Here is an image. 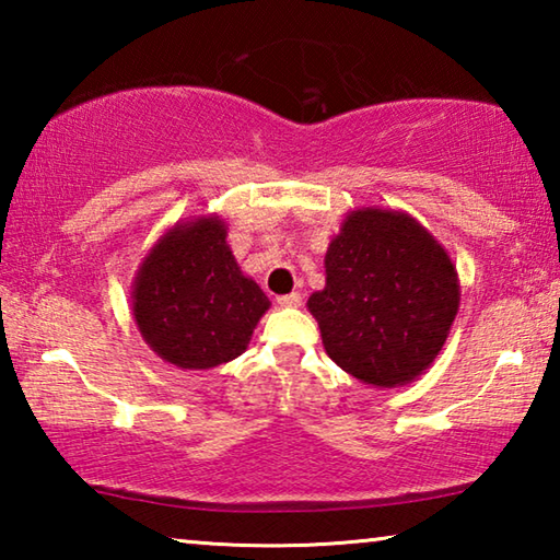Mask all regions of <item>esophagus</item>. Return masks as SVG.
<instances>
[{
  "mask_svg": "<svg viewBox=\"0 0 560 560\" xmlns=\"http://www.w3.org/2000/svg\"><path fill=\"white\" fill-rule=\"evenodd\" d=\"M303 303V296L299 291H291V293H287V296H279V306H283V308H299Z\"/></svg>",
  "mask_w": 560,
  "mask_h": 560,
  "instance_id": "34e87169",
  "label": "esophagus"
}]
</instances>
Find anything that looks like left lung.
Listing matches in <instances>:
<instances>
[{
  "label": "left lung",
  "mask_w": 560,
  "mask_h": 560,
  "mask_svg": "<svg viewBox=\"0 0 560 560\" xmlns=\"http://www.w3.org/2000/svg\"><path fill=\"white\" fill-rule=\"evenodd\" d=\"M326 287L311 293L328 358L360 383L402 387L440 355L459 311L447 249L402 210L346 214L326 252Z\"/></svg>",
  "instance_id": "8db88e82"
}]
</instances>
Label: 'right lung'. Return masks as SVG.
<instances>
[{
  "instance_id": "obj_1",
  "label": "right lung",
  "mask_w": 560,
  "mask_h": 560,
  "mask_svg": "<svg viewBox=\"0 0 560 560\" xmlns=\"http://www.w3.org/2000/svg\"><path fill=\"white\" fill-rule=\"evenodd\" d=\"M130 301L150 350L183 371L240 358L271 306L236 264L220 214L170 226L140 261Z\"/></svg>"
}]
</instances>
